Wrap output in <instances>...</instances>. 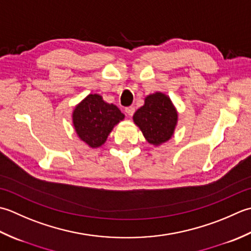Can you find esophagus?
<instances>
[{"instance_id": "esophagus-1", "label": "esophagus", "mask_w": 251, "mask_h": 251, "mask_svg": "<svg viewBox=\"0 0 251 251\" xmlns=\"http://www.w3.org/2000/svg\"><path fill=\"white\" fill-rule=\"evenodd\" d=\"M134 111H135V108H134V107H126V115L127 116H133V114H134Z\"/></svg>"}]
</instances>
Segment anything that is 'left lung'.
Wrapping results in <instances>:
<instances>
[{
    "instance_id": "1",
    "label": "left lung",
    "mask_w": 251,
    "mask_h": 251,
    "mask_svg": "<svg viewBox=\"0 0 251 251\" xmlns=\"http://www.w3.org/2000/svg\"><path fill=\"white\" fill-rule=\"evenodd\" d=\"M177 120L176 106L170 97L162 92L147 95L144 105L133 115V122L140 127L146 141L156 147L171 139Z\"/></svg>"
}]
</instances>
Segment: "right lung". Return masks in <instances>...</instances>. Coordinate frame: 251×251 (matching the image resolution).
Masks as SVG:
<instances>
[{
  "mask_svg": "<svg viewBox=\"0 0 251 251\" xmlns=\"http://www.w3.org/2000/svg\"><path fill=\"white\" fill-rule=\"evenodd\" d=\"M125 115L114 104L107 103L100 94H89L73 111V126L76 136L90 148L105 144L114 127Z\"/></svg>",
  "mask_w": 251,
  "mask_h": 251,
  "instance_id": "right-lung-1",
  "label": "right lung"
}]
</instances>
